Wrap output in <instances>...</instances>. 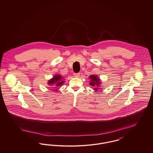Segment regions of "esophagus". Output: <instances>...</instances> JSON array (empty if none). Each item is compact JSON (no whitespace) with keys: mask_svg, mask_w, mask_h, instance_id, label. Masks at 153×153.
Masks as SVG:
<instances>
[{"mask_svg":"<svg viewBox=\"0 0 153 153\" xmlns=\"http://www.w3.org/2000/svg\"><path fill=\"white\" fill-rule=\"evenodd\" d=\"M73 75H74V77H79L80 74L79 73H74V74H73Z\"/></svg>","mask_w":153,"mask_h":153,"instance_id":"34e87169","label":"esophagus"}]
</instances>
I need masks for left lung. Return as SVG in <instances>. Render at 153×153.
Returning a JSON list of instances; mask_svg holds the SVG:
<instances>
[{
    "label": "left lung",
    "instance_id": "left-lung-1",
    "mask_svg": "<svg viewBox=\"0 0 153 153\" xmlns=\"http://www.w3.org/2000/svg\"><path fill=\"white\" fill-rule=\"evenodd\" d=\"M89 79H90V82L89 84L94 88V89L95 91H97L98 89H99L100 88V85H101V80L100 79V78L95 74H92L89 76Z\"/></svg>",
    "mask_w": 153,
    "mask_h": 153
}]
</instances>
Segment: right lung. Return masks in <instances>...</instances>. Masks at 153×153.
<instances>
[{
    "label": "right lung",
    "instance_id": "add662e5",
    "mask_svg": "<svg viewBox=\"0 0 153 153\" xmlns=\"http://www.w3.org/2000/svg\"><path fill=\"white\" fill-rule=\"evenodd\" d=\"M64 77H62L60 74H56L51 78V79L48 80V84L53 88V89H51L53 91H57L59 87L62 86V85L64 83Z\"/></svg>",
    "mask_w": 153,
    "mask_h": 153
}]
</instances>
